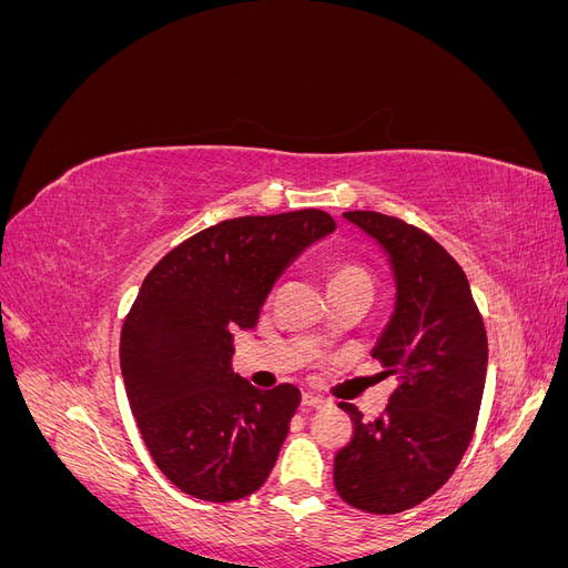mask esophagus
<instances>
[{
	"label": "esophagus",
	"instance_id": "34e87169",
	"mask_svg": "<svg viewBox=\"0 0 568 568\" xmlns=\"http://www.w3.org/2000/svg\"><path fill=\"white\" fill-rule=\"evenodd\" d=\"M326 400L324 398H320V395H315V393H303V398H301V405L303 407H322Z\"/></svg>",
	"mask_w": 568,
	"mask_h": 568
}]
</instances>
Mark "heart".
<instances>
[{
	"mask_svg": "<svg viewBox=\"0 0 568 568\" xmlns=\"http://www.w3.org/2000/svg\"><path fill=\"white\" fill-rule=\"evenodd\" d=\"M338 284H369L372 286V280H369L367 270H363L359 265L338 263L332 272V286H338Z\"/></svg>",
	"mask_w": 568,
	"mask_h": 568,
	"instance_id": "1",
	"label": "heart"
}]
</instances>
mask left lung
<instances>
[{
	"label": "left lung",
	"mask_w": 568,
	"mask_h": 568,
	"mask_svg": "<svg viewBox=\"0 0 568 568\" xmlns=\"http://www.w3.org/2000/svg\"><path fill=\"white\" fill-rule=\"evenodd\" d=\"M386 255L395 298L372 355L400 376L384 415L341 403L355 434L334 486L355 509L395 514L424 503L469 448L484 398L488 338L467 274L436 239L374 211L343 213Z\"/></svg>",
	"instance_id": "8db88e82"
}]
</instances>
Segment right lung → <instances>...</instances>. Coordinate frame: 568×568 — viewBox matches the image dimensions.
I'll list each match as a JSON object with an SVG mask.
<instances>
[{"label": "right lung", "mask_w": 568, "mask_h": 568, "mask_svg": "<svg viewBox=\"0 0 568 568\" xmlns=\"http://www.w3.org/2000/svg\"><path fill=\"white\" fill-rule=\"evenodd\" d=\"M334 230L315 209L234 217L146 274L123 324L120 372L153 462L186 495L230 503L267 480L301 390L239 376L232 332L253 329L272 286Z\"/></svg>", "instance_id": "add662e5"}]
</instances>
